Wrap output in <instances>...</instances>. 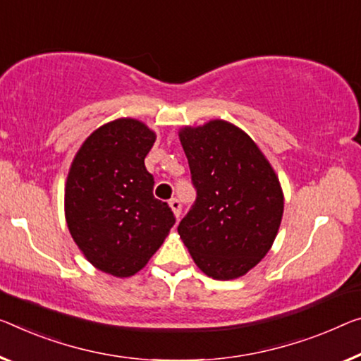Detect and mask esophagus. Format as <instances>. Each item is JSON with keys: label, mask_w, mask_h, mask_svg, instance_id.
I'll use <instances>...</instances> for the list:
<instances>
[{"label": "esophagus", "mask_w": 361, "mask_h": 361, "mask_svg": "<svg viewBox=\"0 0 361 361\" xmlns=\"http://www.w3.org/2000/svg\"><path fill=\"white\" fill-rule=\"evenodd\" d=\"M169 207L173 208L174 214L177 216V218H179L180 213H182V203H180V200H179V198H171V200H169Z\"/></svg>", "instance_id": "obj_1"}]
</instances>
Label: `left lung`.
Returning <instances> with one entry per match:
<instances>
[{
	"mask_svg": "<svg viewBox=\"0 0 361 361\" xmlns=\"http://www.w3.org/2000/svg\"><path fill=\"white\" fill-rule=\"evenodd\" d=\"M179 137L197 198L177 231L204 274L235 279L273 245L284 212L279 179L257 143L226 121L184 127Z\"/></svg>",
	"mask_w": 361,
	"mask_h": 361,
	"instance_id": "left-lung-1",
	"label": "left lung"
}]
</instances>
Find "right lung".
<instances>
[{
  "mask_svg": "<svg viewBox=\"0 0 361 361\" xmlns=\"http://www.w3.org/2000/svg\"><path fill=\"white\" fill-rule=\"evenodd\" d=\"M154 132L135 119H116L87 138L66 182V221L88 262L129 277L161 247L176 216L154 198L145 157Z\"/></svg>",
  "mask_w": 361,
  "mask_h": 361,
  "instance_id": "1",
  "label": "right lung"
}]
</instances>
